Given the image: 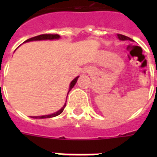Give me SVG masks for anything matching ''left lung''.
<instances>
[{
	"instance_id": "obj_1",
	"label": "left lung",
	"mask_w": 157,
	"mask_h": 157,
	"mask_svg": "<svg viewBox=\"0 0 157 157\" xmlns=\"http://www.w3.org/2000/svg\"><path fill=\"white\" fill-rule=\"evenodd\" d=\"M117 37H118V39L121 40H131V41L133 40L131 38L128 37L126 36L121 35V34H117Z\"/></svg>"
}]
</instances>
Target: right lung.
Masks as SVG:
<instances>
[{
  "mask_svg": "<svg viewBox=\"0 0 157 157\" xmlns=\"http://www.w3.org/2000/svg\"><path fill=\"white\" fill-rule=\"evenodd\" d=\"M60 38V36L58 35V34H42V35H39L36 36H34V37L29 38L27 40H25L24 42H28V41H33V40H54V39H59ZM79 76L76 77V78L74 79L73 81H71V84H70V87H69V90L68 93L70 92L71 89L73 88L74 86L76 85V81H77V79H78ZM67 93V94H68ZM67 102V101H66ZM66 107V103H64L63 107H62L61 109L58 111V112H54L53 114L50 115H45V116H39V117H32L33 118H36V119H44V118H50V117H57V116H59V114H61L62 112H63L64 107Z\"/></svg>",
  "mask_w": 157,
  "mask_h": 157,
  "instance_id": "1",
  "label": "right lung"
}]
</instances>
